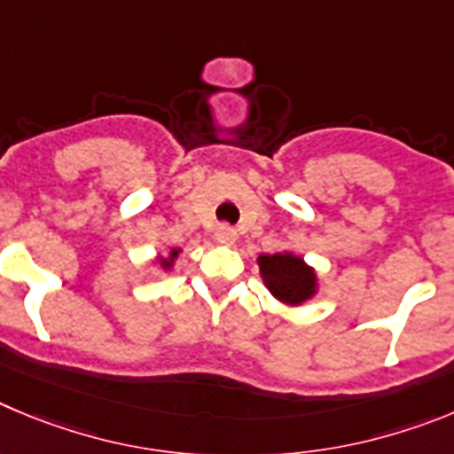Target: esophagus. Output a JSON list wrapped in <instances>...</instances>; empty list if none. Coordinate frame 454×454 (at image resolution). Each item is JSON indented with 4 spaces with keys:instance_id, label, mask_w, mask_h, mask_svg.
I'll list each match as a JSON object with an SVG mask.
<instances>
[{
    "instance_id": "obj_1",
    "label": "esophagus",
    "mask_w": 454,
    "mask_h": 454,
    "mask_svg": "<svg viewBox=\"0 0 454 454\" xmlns=\"http://www.w3.org/2000/svg\"><path fill=\"white\" fill-rule=\"evenodd\" d=\"M215 239H217L219 244H223V247H232L237 239V232L228 226H219L217 232H215Z\"/></svg>"
}]
</instances>
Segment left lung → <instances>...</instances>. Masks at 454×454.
Instances as JSON below:
<instances>
[{
  "label": "left lung",
  "mask_w": 454,
  "mask_h": 454,
  "mask_svg": "<svg viewBox=\"0 0 454 454\" xmlns=\"http://www.w3.org/2000/svg\"><path fill=\"white\" fill-rule=\"evenodd\" d=\"M257 267L269 294L289 308L308 303L318 294L317 269L294 251L262 253L257 257Z\"/></svg>",
  "instance_id": "1"
}]
</instances>
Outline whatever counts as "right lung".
I'll return each mask as SVG.
<instances>
[{
  "instance_id": "add662e5",
  "label": "right lung",
  "mask_w": 454,
  "mask_h": 454,
  "mask_svg": "<svg viewBox=\"0 0 454 454\" xmlns=\"http://www.w3.org/2000/svg\"><path fill=\"white\" fill-rule=\"evenodd\" d=\"M181 248H169V255H158L156 260H153V262L158 264V267L162 269V271H171V269H174V264H176V260H178V255H181Z\"/></svg>"
}]
</instances>
